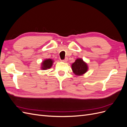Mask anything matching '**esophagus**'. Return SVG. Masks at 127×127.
<instances>
[{"label": "esophagus", "mask_w": 127, "mask_h": 127, "mask_svg": "<svg viewBox=\"0 0 127 127\" xmlns=\"http://www.w3.org/2000/svg\"><path fill=\"white\" fill-rule=\"evenodd\" d=\"M67 61H68V58H65L64 60H61V61H63V62H64V63H67Z\"/></svg>", "instance_id": "esophagus-1"}]
</instances>
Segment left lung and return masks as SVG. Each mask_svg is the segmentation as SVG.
<instances>
[{"instance_id":"1","label":"left lung","mask_w":127,"mask_h":127,"mask_svg":"<svg viewBox=\"0 0 127 127\" xmlns=\"http://www.w3.org/2000/svg\"><path fill=\"white\" fill-rule=\"evenodd\" d=\"M71 68L73 72L77 76H81L88 70L87 64L80 58L76 60L75 63L72 64Z\"/></svg>"}]
</instances>
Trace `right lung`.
<instances>
[{
  "label": "right lung",
  "instance_id": "1",
  "mask_svg": "<svg viewBox=\"0 0 127 127\" xmlns=\"http://www.w3.org/2000/svg\"><path fill=\"white\" fill-rule=\"evenodd\" d=\"M53 63V60L51 59H47L44 60L41 64V69L47 70L50 68Z\"/></svg>",
  "mask_w": 127,
  "mask_h": 127
}]
</instances>
